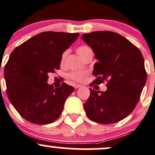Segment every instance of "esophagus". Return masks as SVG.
Segmentation results:
<instances>
[{"mask_svg":"<svg viewBox=\"0 0 155 155\" xmlns=\"http://www.w3.org/2000/svg\"><path fill=\"white\" fill-rule=\"evenodd\" d=\"M74 88H75V89H78V88H80V87H81V85H80V84H74Z\"/></svg>","mask_w":155,"mask_h":155,"instance_id":"obj_1","label":"esophagus"}]
</instances>
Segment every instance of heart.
<instances>
[{
  "label": "heart",
  "mask_w": 155,
  "mask_h": 155,
  "mask_svg": "<svg viewBox=\"0 0 155 155\" xmlns=\"http://www.w3.org/2000/svg\"><path fill=\"white\" fill-rule=\"evenodd\" d=\"M76 51L83 59L85 60L88 56L93 55V51L91 50V48L86 46H78L76 49ZM68 51H65L62 54L61 57V65L64 66L65 64V61H66V58L67 56ZM88 72L87 71H73L69 74V78L71 80L74 81H78V82H84L85 80L86 79L87 77Z\"/></svg>",
  "instance_id": "b5f03b06"
}]
</instances>
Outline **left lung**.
<instances>
[{"label": "left lung", "instance_id": "8db88e82", "mask_svg": "<svg viewBox=\"0 0 155 155\" xmlns=\"http://www.w3.org/2000/svg\"><path fill=\"white\" fill-rule=\"evenodd\" d=\"M82 39L92 49L98 62L92 85L107 82L106 91L90 89L84 104L87 117L102 124L118 122L134 110L146 82L141 51L129 40L116 32L93 31Z\"/></svg>", "mask_w": 155, "mask_h": 155}]
</instances>
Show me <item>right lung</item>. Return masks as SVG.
I'll return each mask as SVG.
<instances>
[{
    "mask_svg": "<svg viewBox=\"0 0 155 155\" xmlns=\"http://www.w3.org/2000/svg\"><path fill=\"white\" fill-rule=\"evenodd\" d=\"M79 33L44 31L16 47L5 65L6 94L26 120L45 125L59 117L66 98L74 91L63 83L59 88L47 84L48 74L59 69L61 57Z\"/></svg>",
    "mask_w": 155,
    "mask_h": 155,
    "instance_id": "1",
    "label": "right lung"
}]
</instances>
